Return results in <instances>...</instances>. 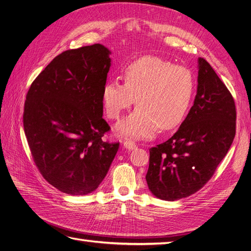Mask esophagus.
I'll return each instance as SVG.
<instances>
[{
    "label": "esophagus",
    "instance_id": "34e87169",
    "mask_svg": "<svg viewBox=\"0 0 251 251\" xmlns=\"http://www.w3.org/2000/svg\"><path fill=\"white\" fill-rule=\"evenodd\" d=\"M124 147L126 149V150H135V149H137L138 147H137V144L136 143H134L133 141H131V140H125L124 141Z\"/></svg>",
    "mask_w": 251,
    "mask_h": 251
}]
</instances>
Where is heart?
Here are the masks:
<instances>
[{
  "label": "heart",
  "mask_w": 251,
  "mask_h": 251,
  "mask_svg": "<svg viewBox=\"0 0 251 251\" xmlns=\"http://www.w3.org/2000/svg\"><path fill=\"white\" fill-rule=\"evenodd\" d=\"M125 83L109 80L102 88L107 116L118 119L126 110L139 104L116 126L119 135L130 138H151L157 132L172 130L185 118L195 94L192 71L155 56H143L128 64Z\"/></svg>",
  "instance_id": "obj_1"
}]
</instances>
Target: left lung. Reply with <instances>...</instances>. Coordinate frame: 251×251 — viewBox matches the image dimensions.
Returning a JSON list of instances; mask_svg holds the SVG:
<instances>
[{
    "instance_id": "left-lung-1",
    "label": "left lung",
    "mask_w": 251,
    "mask_h": 251,
    "mask_svg": "<svg viewBox=\"0 0 251 251\" xmlns=\"http://www.w3.org/2000/svg\"><path fill=\"white\" fill-rule=\"evenodd\" d=\"M237 109L225 83L204 58H199L194 105L179 130L150 149L147 182L157 198L175 201L201 189L230 149Z\"/></svg>"
}]
</instances>
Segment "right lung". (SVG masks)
I'll list each match as a JSON object with an SVG mask.
<instances>
[{
    "label": "right lung",
    "instance_id": "right-lung-1",
    "mask_svg": "<svg viewBox=\"0 0 251 251\" xmlns=\"http://www.w3.org/2000/svg\"><path fill=\"white\" fill-rule=\"evenodd\" d=\"M100 44L67 50L52 59L30 86L23 125L31 156L52 186L87 195L101 183L119 149L103 141L102 88L111 66Z\"/></svg>",
    "mask_w": 251,
    "mask_h": 251
}]
</instances>
